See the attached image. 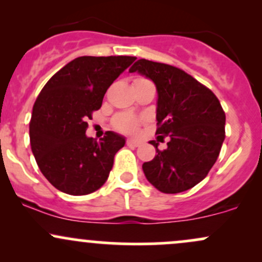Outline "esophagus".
I'll return each instance as SVG.
<instances>
[{
    "label": "esophagus",
    "mask_w": 262,
    "mask_h": 262,
    "mask_svg": "<svg viewBox=\"0 0 262 262\" xmlns=\"http://www.w3.org/2000/svg\"><path fill=\"white\" fill-rule=\"evenodd\" d=\"M126 144L129 146H139L142 144V142L140 140H137V139H128L126 140Z\"/></svg>",
    "instance_id": "esophagus-1"
}]
</instances>
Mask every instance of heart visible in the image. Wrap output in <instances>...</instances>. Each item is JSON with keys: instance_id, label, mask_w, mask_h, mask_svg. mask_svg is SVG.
<instances>
[{"instance_id": "1", "label": "heart", "mask_w": 262, "mask_h": 262, "mask_svg": "<svg viewBox=\"0 0 262 262\" xmlns=\"http://www.w3.org/2000/svg\"><path fill=\"white\" fill-rule=\"evenodd\" d=\"M139 125V119L132 114H119L114 119V126L123 133H134Z\"/></svg>"}]
</instances>
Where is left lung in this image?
Wrapping results in <instances>:
<instances>
[{
	"label": "left lung",
	"instance_id": "obj_1",
	"mask_svg": "<svg viewBox=\"0 0 262 262\" xmlns=\"http://www.w3.org/2000/svg\"><path fill=\"white\" fill-rule=\"evenodd\" d=\"M130 73L142 74L158 93V138L168 137V148L143 164L148 182L159 191L189 190L208 175L225 139V113L219 99L188 73L164 63L139 59Z\"/></svg>",
	"mask_w": 262,
	"mask_h": 262
}]
</instances>
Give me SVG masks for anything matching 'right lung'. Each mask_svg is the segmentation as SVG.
I'll use <instances>...</instances> for the list:
<instances>
[{"label":"right lung","instance_id":"right-lung-1","mask_svg":"<svg viewBox=\"0 0 262 262\" xmlns=\"http://www.w3.org/2000/svg\"><path fill=\"white\" fill-rule=\"evenodd\" d=\"M136 59L78 57L57 72L37 97L30 122L31 148L39 170L59 191L87 195L107 182L125 138L107 132L97 142L85 134L87 120L102 107L109 85Z\"/></svg>","mask_w":262,"mask_h":262}]
</instances>
